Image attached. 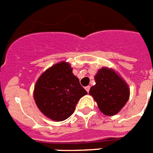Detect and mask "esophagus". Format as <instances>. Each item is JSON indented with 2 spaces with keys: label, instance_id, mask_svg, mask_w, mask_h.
Here are the masks:
<instances>
[{
  "label": "esophagus",
  "instance_id": "1",
  "mask_svg": "<svg viewBox=\"0 0 153 153\" xmlns=\"http://www.w3.org/2000/svg\"><path fill=\"white\" fill-rule=\"evenodd\" d=\"M85 90H86V91L89 92V89H90V86H89V85H88V86L85 87Z\"/></svg>",
  "mask_w": 153,
  "mask_h": 153
}]
</instances>
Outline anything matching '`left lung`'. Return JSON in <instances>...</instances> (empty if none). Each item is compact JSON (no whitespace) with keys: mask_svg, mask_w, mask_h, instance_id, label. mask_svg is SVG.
<instances>
[{"mask_svg":"<svg viewBox=\"0 0 153 153\" xmlns=\"http://www.w3.org/2000/svg\"><path fill=\"white\" fill-rule=\"evenodd\" d=\"M96 84L89 89L100 111L112 116L126 105L130 97L127 83L111 68H102L94 77Z\"/></svg>","mask_w":153,"mask_h":153,"instance_id":"left-lung-1","label":"left lung"}]
</instances>
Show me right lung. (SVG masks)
<instances>
[{
  "instance_id": "1",
  "label": "right lung",
  "mask_w": 153,
  "mask_h": 153,
  "mask_svg": "<svg viewBox=\"0 0 153 153\" xmlns=\"http://www.w3.org/2000/svg\"><path fill=\"white\" fill-rule=\"evenodd\" d=\"M87 94L70 64L59 62L47 69L36 82L33 98L38 109L53 121H64L74 113L81 97Z\"/></svg>"
}]
</instances>
